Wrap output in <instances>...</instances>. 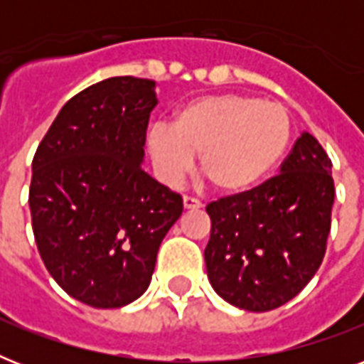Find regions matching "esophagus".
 Instances as JSON below:
<instances>
[{"instance_id": "34e87169", "label": "esophagus", "mask_w": 364, "mask_h": 364, "mask_svg": "<svg viewBox=\"0 0 364 364\" xmlns=\"http://www.w3.org/2000/svg\"><path fill=\"white\" fill-rule=\"evenodd\" d=\"M183 205H185V210H200L202 208V202L193 196H183Z\"/></svg>"}]
</instances>
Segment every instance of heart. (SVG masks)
I'll return each mask as SVG.
<instances>
[{
    "label": "heart",
    "instance_id": "obj_1",
    "mask_svg": "<svg viewBox=\"0 0 364 364\" xmlns=\"http://www.w3.org/2000/svg\"><path fill=\"white\" fill-rule=\"evenodd\" d=\"M291 141L287 109L243 94L194 98L173 113L171 128L153 126L147 154L154 173L176 185L198 155L200 171L219 193L240 194L264 181Z\"/></svg>",
    "mask_w": 364,
    "mask_h": 364
}]
</instances>
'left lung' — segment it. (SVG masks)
<instances>
[{"label":"left lung","instance_id":"8db88e82","mask_svg":"<svg viewBox=\"0 0 364 364\" xmlns=\"http://www.w3.org/2000/svg\"><path fill=\"white\" fill-rule=\"evenodd\" d=\"M333 162L304 132L282 170L259 187L208 204L205 270L228 304L276 310L321 266L334 204Z\"/></svg>","mask_w":364,"mask_h":364}]
</instances>
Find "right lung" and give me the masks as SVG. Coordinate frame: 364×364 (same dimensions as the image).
Here are the masks:
<instances>
[{"label":"right lung","mask_w":364,"mask_h":364,"mask_svg":"<svg viewBox=\"0 0 364 364\" xmlns=\"http://www.w3.org/2000/svg\"><path fill=\"white\" fill-rule=\"evenodd\" d=\"M156 82L111 77L60 109L31 162L37 249L82 304L122 308L147 291L183 200L141 168Z\"/></svg>","instance_id":"add662e5"}]
</instances>
